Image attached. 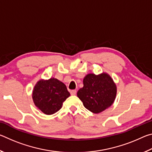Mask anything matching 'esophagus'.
Wrapping results in <instances>:
<instances>
[{
    "label": "esophagus",
    "instance_id": "34e87169",
    "mask_svg": "<svg viewBox=\"0 0 152 152\" xmlns=\"http://www.w3.org/2000/svg\"><path fill=\"white\" fill-rule=\"evenodd\" d=\"M76 90H72V91H70V94L71 95H76Z\"/></svg>",
    "mask_w": 152,
    "mask_h": 152
}]
</instances>
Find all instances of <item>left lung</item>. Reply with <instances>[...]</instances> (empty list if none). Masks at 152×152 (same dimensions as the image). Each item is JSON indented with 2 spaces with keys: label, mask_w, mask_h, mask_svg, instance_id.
Returning a JSON list of instances; mask_svg holds the SVG:
<instances>
[{
  "label": "left lung",
  "mask_w": 152,
  "mask_h": 152,
  "mask_svg": "<svg viewBox=\"0 0 152 152\" xmlns=\"http://www.w3.org/2000/svg\"><path fill=\"white\" fill-rule=\"evenodd\" d=\"M84 86L77 92L84 107L98 114L108 109L114 102L117 86L109 74L102 72L88 74L83 79Z\"/></svg>",
  "instance_id": "obj_1"
}]
</instances>
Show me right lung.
<instances>
[{"instance_id": "add662e5", "label": "right lung", "mask_w": 152, "mask_h": 152, "mask_svg": "<svg viewBox=\"0 0 152 152\" xmlns=\"http://www.w3.org/2000/svg\"><path fill=\"white\" fill-rule=\"evenodd\" d=\"M70 95L62 82L51 78L41 79L36 83L33 90L32 99L37 109L44 114L50 115L61 109L63 102Z\"/></svg>"}]
</instances>
